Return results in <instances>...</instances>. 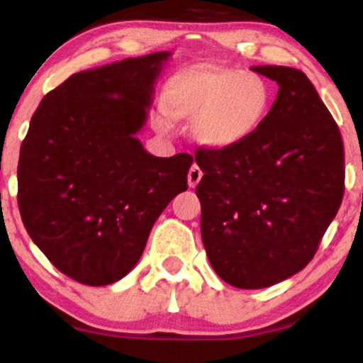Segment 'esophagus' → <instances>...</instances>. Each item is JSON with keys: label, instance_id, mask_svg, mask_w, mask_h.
Segmentation results:
<instances>
[{"label": "esophagus", "instance_id": "1", "mask_svg": "<svg viewBox=\"0 0 363 363\" xmlns=\"http://www.w3.org/2000/svg\"><path fill=\"white\" fill-rule=\"evenodd\" d=\"M201 177H203L201 169H199L198 165H193V167L189 169V174H187V182H189V187L198 186V182L201 181Z\"/></svg>", "mask_w": 363, "mask_h": 363}]
</instances>
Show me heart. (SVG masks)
<instances>
[{
  "instance_id": "b5f03b06",
  "label": "heart",
  "mask_w": 363,
  "mask_h": 363,
  "mask_svg": "<svg viewBox=\"0 0 363 363\" xmlns=\"http://www.w3.org/2000/svg\"><path fill=\"white\" fill-rule=\"evenodd\" d=\"M273 94L259 74L242 69L194 66L172 77L164 109L174 119H193L203 147L230 150L247 141L272 109Z\"/></svg>"
}]
</instances>
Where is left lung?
<instances>
[{
    "label": "left lung",
    "instance_id": "obj_1",
    "mask_svg": "<svg viewBox=\"0 0 363 363\" xmlns=\"http://www.w3.org/2000/svg\"><path fill=\"white\" fill-rule=\"evenodd\" d=\"M278 83L261 128L230 150H196L201 239L213 269L237 289H266L314 257L345 193L338 124L301 69L252 66Z\"/></svg>",
    "mask_w": 363,
    "mask_h": 363
}]
</instances>
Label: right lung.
<instances>
[{
  "label": "right lung",
  "instance_id": "1",
  "mask_svg": "<svg viewBox=\"0 0 363 363\" xmlns=\"http://www.w3.org/2000/svg\"><path fill=\"white\" fill-rule=\"evenodd\" d=\"M169 57L74 73L30 119L16 172L22 222L48 259L83 285L126 277L153 223L187 189L193 157H155L136 138Z\"/></svg>",
  "mask_w": 363,
  "mask_h": 363
}]
</instances>
